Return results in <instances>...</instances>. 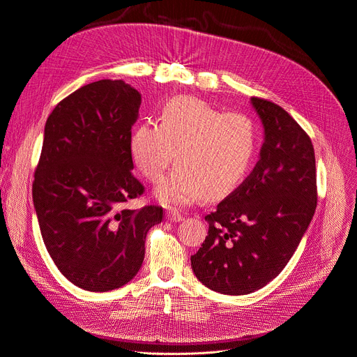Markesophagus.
<instances>
[{
  "instance_id": "obj_1",
  "label": "esophagus",
  "mask_w": 357,
  "mask_h": 357,
  "mask_svg": "<svg viewBox=\"0 0 357 357\" xmlns=\"http://www.w3.org/2000/svg\"><path fill=\"white\" fill-rule=\"evenodd\" d=\"M166 218H167V221H170V222H179V221H182L183 220V215H181L179 212H176V211H167V213H166Z\"/></svg>"
}]
</instances>
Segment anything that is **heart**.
I'll return each instance as SVG.
<instances>
[{
  "label": "heart",
  "instance_id": "obj_1",
  "mask_svg": "<svg viewBox=\"0 0 357 357\" xmlns=\"http://www.w3.org/2000/svg\"><path fill=\"white\" fill-rule=\"evenodd\" d=\"M257 124L243 112H222L200 99L167 100L158 124L145 121L130 135L135 167L149 182H160L169 165L176 169L155 191L169 206L190 204L203 194L220 197L245 179L257 154Z\"/></svg>",
  "mask_w": 357,
  "mask_h": 357
}]
</instances>
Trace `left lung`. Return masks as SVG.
I'll use <instances>...</instances> for the list:
<instances>
[{"instance_id":"left-lung-1","label":"left lung","mask_w":357,"mask_h":357,"mask_svg":"<svg viewBox=\"0 0 357 357\" xmlns=\"http://www.w3.org/2000/svg\"><path fill=\"white\" fill-rule=\"evenodd\" d=\"M264 126L259 160L224 199L191 268L204 286L225 295L252 294L286 267L313 220L316 158L310 136L275 103L252 98Z\"/></svg>"}]
</instances>
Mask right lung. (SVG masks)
Wrapping results in <instances>:
<instances>
[{
	"label": "right lung",
	"instance_id": "right-lung-1",
	"mask_svg": "<svg viewBox=\"0 0 357 357\" xmlns=\"http://www.w3.org/2000/svg\"><path fill=\"white\" fill-rule=\"evenodd\" d=\"M141 93L123 79H99L61 100L47 119L32 183L44 245L82 289L107 292L130 282L145 257L148 229L163 208L124 209L144 185L129 151Z\"/></svg>",
	"mask_w": 357,
	"mask_h": 357
}]
</instances>
